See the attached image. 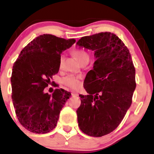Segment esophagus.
I'll list each match as a JSON object with an SVG mask.
<instances>
[{
	"mask_svg": "<svg viewBox=\"0 0 154 154\" xmlns=\"http://www.w3.org/2000/svg\"><path fill=\"white\" fill-rule=\"evenodd\" d=\"M72 96H78V93H75V92H72Z\"/></svg>",
	"mask_w": 154,
	"mask_h": 154,
	"instance_id": "esophagus-1",
	"label": "esophagus"
}]
</instances>
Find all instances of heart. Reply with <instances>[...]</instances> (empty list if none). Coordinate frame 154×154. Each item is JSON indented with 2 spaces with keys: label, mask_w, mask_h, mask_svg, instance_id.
Wrapping results in <instances>:
<instances>
[{
  "label": "heart",
  "mask_w": 154,
  "mask_h": 154,
  "mask_svg": "<svg viewBox=\"0 0 154 154\" xmlns=\"http://www.w3.org/2000/svg\"><path fill=\"white\" fill-rule=\"evenodd\" d=\"M73 54L75 56L76 59L78 60L79 63H82V61H89L90 59V55L88 52H86L84 50H79V49H76L73 51ZM63 57L61 56V61H62ZM80 77H77L75 75H69L65 77L63 79V82L65 85L67 87L72 88V89H77L80 87V81H79Z\"/></svg>",
  "instance_id": "b5f03b06"
}]
</instances>
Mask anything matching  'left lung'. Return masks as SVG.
<instances>
[{
	"label": "left lung",
	"instance_id": "obj_1",
	"mask_svg": "<svg viewBox=\"0 0 154 154\" xmlns=\"http://www.w3.org/2000/svg\"><path fill=\"white\" fill-rule=\"evenodd\" d=\"M77 45L94 51L95 58L84 81L88 95H79L78 125L86 135L102 137L119 126L131 106L135 69L128 48L113 33L82 37Z\"/></svg>",
	"mask_w": 154,
	"mask_h": 154
}]
</instances>
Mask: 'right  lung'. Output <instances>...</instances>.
I'll return each mask as SVG.
<instances>
[{
  "instance_id": "1",
  "label": "right lung",
  "mask_w": 154,
  "mask_h": 154,
  "mask_svg": "<svg viewBox=\"0 0 154 154\" xmlns=\"http://www.w3.org/2000/svg\"><path fill=\"white\" fill-rule=\"evenodd\" d=\"M75 42L52 35H40L22 49L14 64L12 100L19 122L29 131L44 134L56 128L60 111L71 93L61 88L51 95L43 91L59 72L61 54Z\"/></svg>"
}]
</instances>
